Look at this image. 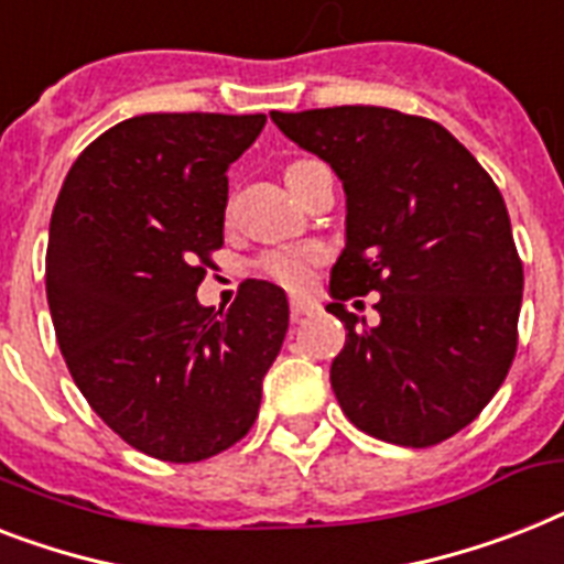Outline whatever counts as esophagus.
Segmentation results:
<instances>
[{"instance_id": "1", "label": "esophagus", "mask_w": 564, "mask_h": 564, "mask_svg": "<svg viewBox=\"0 0 564 564\" xmlns=\"http://www.w3.org/2000/svg\"><path fill=\"white\" fill-rule=\"evenodd\" d=\"M290 310H292V318H295V322H301L304 315H313L315 310H318V304H315L313 297L295 295V297H292V301H290Z\"/></svg>"}]
</instances>
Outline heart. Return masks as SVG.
Returning <instances> with one entry per match:
<instances>
[{
	"mask_svg": "<svg viewBox=\"0 0 564 564\" xmlns=\"http://www.w3.org/2000/svg\"><path fill=\"white\" fill-rule=\"evenodd\" d=\"M310 162H295L286 167V182L295 176L301 167H306ZM324 249L315 246V242H297V246H278V249L263 251L258 260H254V269H258L260 278L278 283L283 290L301 292L306 290L310 283L315 281V272L324 263Z\"/></svg>",
	"mask_w": 564,
	"mask_h": 564,
	"instance_id": "obj_1",
	"label": "heart"
}]
</instances>
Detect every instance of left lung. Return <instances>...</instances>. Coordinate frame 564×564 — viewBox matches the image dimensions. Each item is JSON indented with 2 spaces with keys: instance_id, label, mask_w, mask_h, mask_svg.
Instances as JSON below:
<instances>
[{
  "instance_id": "8db88e82",
  "label": "left lung",
  "mask_w": 564,
  "mask_h": 564,
  "mask_svg": "<svg viewBox=\"0 0 564 564\" xmlns=\"http://www.w3.org/2000/svg\"><path fill=\"white\" fill-rule=\"evenodd\" d=\"M345 182L347 246L329 274L345 350L329 382L370 437L425 448L473 423L519 347L524 269L505 196L441 123L386 107L272 112ZM379 291L370 328L344 304Z\"/></svg>"
}]
</instances>
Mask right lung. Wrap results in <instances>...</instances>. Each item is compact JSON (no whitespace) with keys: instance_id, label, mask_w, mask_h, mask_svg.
I'll return each mask as SVG.
<instances>
[{"instance_id":"right-lung-1","label":"right lung","mask_w":564,"mask_h":564,"mask_svg":"<svg viewBox=\"0 0 564 564\" xmlns=\"http://www.w3.org/2000/svg\"><path fill=\"white\" fill-rule=\"evenodd\" d=\"M267 116L153 112L91 141L59 187L45 292L59 354L91 411L132 448L199 464L242 441L290 327L283 290L242 281L199 306L223 249L228 164Z\"/></svg>"}]
</instances>
